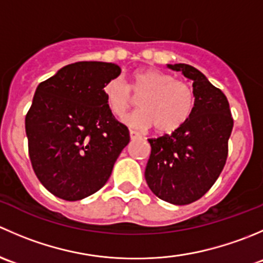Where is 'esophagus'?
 Masks as SVG:
<instances>
[{"label":"esophagus","instance_id":"1","mask_svg":"<svg viewBox=\"0 0 263 263\" xmlns=\"http://www.w3.org/2000/svg\"><path fill=\"white\" fill-rule=\"evenodd\" d=\"M129 137H131V140H132V141H134V140L141 139V135H140L139 132H136V131H134V129H131V131H129Z\"/></svg>","mask_w":263,"mask_h":263}]
</instances>
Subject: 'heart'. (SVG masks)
Returning <instances> with one entry per match:
<instances>
[{
  "mask_svg": "<svg viewBox=\"0 0 263 263\" xmlns=\"http://www.w3.org/2000/svg\"><path fill=\"white\" fill-rule=\"evenodd\" d=\"M110 112L123 117L140 99L141 110L126 118L136 128L153 127L159 134H172L184 126L195 109V92L187 82L154 68L134 72L127 85L121 78L105 82L103 87Z\"/></svg>",
  "mask_w": 263,
  "mask_h": 263,
  "instance_id": "b5f03b06",
  "label": "heart"
}]
</instances>
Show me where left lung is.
Listing matches in <instances>:
<instances>
[{"mask_svg":"<svg viewBox=\"0 0 263 263\" xmlns=\"http://www.w3.org/2000/svg\"><path fill=\"white\" fill-rule=\"evenodd\" d=\"M166 66L192 80L195 109L172 135L148 139L151 154L145 179L160 200L188 205L202 197L219 178L227 163L233 118L224 92L201 71L185 63Z\"/></svg>","mask_w":263,"mask_h":263,"instance_id":"8db88e82","label":"left lung"}]
</instances>
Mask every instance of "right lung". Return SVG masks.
I'll use <instances>...</instances> for the list:
<instances>
[{
	"mask_svg": "<svg viewBox=\"0 0 263 263\" xmlns=\"http://www.w3.org/2000/svg\"><path fill=\"white\" fill-rule=\"evenodd\" d=\"M121 68L108 62H76L38 85L25 117L35 176L55 197L79 201L99 191L112 174L129 132L105 102V82Z\"/></svg>",
	"mask_w": 263,
	"mask_h": 263,
	"instance_id": "1",
	"label": "right lung"
}]
</instances>
